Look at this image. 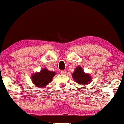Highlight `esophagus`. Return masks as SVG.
<instances>
[{"instance_id": "esophagus-1", "label": "esophagus", "mask_w": 124, "mask_h": 124, "mask_svg": "<svg viewBox=\"0 0 124 124\" xmlns=\"http://www.w3.org/2000/svg\"><path fill=\"white\" fill-rule=\"evenodd\" d=\"M60 73L62 74H65L67 72H66V70H62L60 71Z\"/></svg>"}]
</instances>
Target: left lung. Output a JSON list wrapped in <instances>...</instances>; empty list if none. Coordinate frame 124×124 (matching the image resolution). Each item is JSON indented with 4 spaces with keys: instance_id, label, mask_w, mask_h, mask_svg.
I'll use <instances>...</instances> for the list:
<instances>
[{
    "instance_id": "obj_1",
    "label": "left lung",
    "mask_w": 124,
    "mask_h": 124,
    "mask_svg": "<svg viewBox=\"0 0 124 124\" xmlns=\"http://www.w3.org/2000/svg\"><path fill=\"white\" fill-rule=\"evenodd\" d=\"M72 77L77 84L86 85L91 81V77L89 74L85 73L81 67H77L72 74Z\"/></svg>"
}]
</instances>
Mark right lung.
I'll list each match as a JSON object with an SVG mask.
<instances>
[{
  "instance_id": "add662e5",
  "label": "right lung",
  "mask_w": 124,
  "mask_h": 124,
  "mask_svg": "<svg viewBox=\"0 0 124 124\" xmlns=\"http://www.w3.org/2000/svg\"><path fill=\"white\" fill-rule=\"evenodd\" d=\"M55 74V73L54 72L49 71L47 69H43L39 73H36L32 76V81L37 87L45 89V86L51 82Z\"/></svg>"
}]
</instances>
